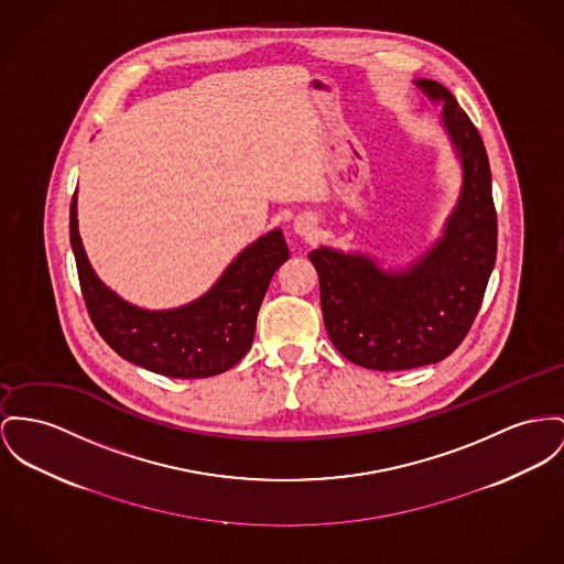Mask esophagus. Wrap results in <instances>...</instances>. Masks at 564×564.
Here are the masks:
<instances>
[{"label":"esophagus","instance_id":"esophagus-1","mask_svg":"<svg viewBox=\"0 0 564 564\" xmlns=\"http://www.w3.org/2000/svg\"><path fill=\"white\" fill-rule=\"evenodd\" d=\"M295 232L301 235V237H312V235H314V220H312V218H305V216H300V218L295 220Z\"/></svg>","mask_w":564,"mask_h":564}]
</instances>
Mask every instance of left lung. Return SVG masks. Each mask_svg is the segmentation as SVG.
<instances>
[{
  "mask_svg": "<svg viewBox=\"0 0 564 564\" xmlns=\"http://www.w3.org/2000/svg\"><path fill=\"white\" fill-rule=\"evenodd\" d=\"M414 85L443 105L441 126L462 169V188L441 237L404 267L329 246L307 257L321 282L327 334L339 352L368 370L395 372L438 364L466 338L496 263V209L479 130L447 87Z\"/></svg>",
  "mask_w": 564,
  "mask_h": 564,
  "instance_id": "8db88e82",
  "label": "left lung"
}]
</instances>
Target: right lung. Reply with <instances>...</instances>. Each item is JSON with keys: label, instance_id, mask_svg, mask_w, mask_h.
Masks as SVG:
<instances>
[{"label": "right lung", "instance_id": "add662e5", "mask_svg": "<svg viewBox=\"0 0 564 564\" xmlns=\"http://www.w3.org/2000/svg\"><path fill=\"white\" fill-rule=\"evenodd\" d=\"M70 243L83 300L98 334L126 361L169 378L223 375L250 350L275 269L289 259L280 228L246 246L214 286L189 303L148 310L119 297L89 263L70 203Z\"/></svg>", "mask_w": 564, "mask_h": 564}]
</instances>
